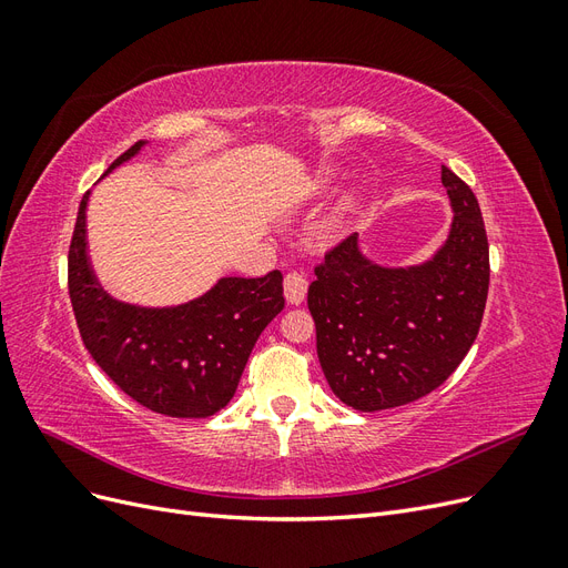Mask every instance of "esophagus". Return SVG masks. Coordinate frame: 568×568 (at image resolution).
Returning a JSON list of instances; mask_svg holds the SVG:
<instances>
[{"mask_svg":"<svg viewBox=\"0 0 568 568\" xmlns=\"http://www.w3.org/2000/svg\"><path fill=\"white\" fill-rule=\"evenodd\" d=\"M307 294V280L301 272H288L284 277V296L291 305H301Z\"/></svg>","mask_w":568,"mask_h":568,"instance_id":"obj_1","label":"esophagus"}]
</instances>
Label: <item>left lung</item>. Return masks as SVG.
Wrapping results in <instances>:
<instances>
[{
    "label": "left lung",
    "mask_w": 568,
    "mask_h": 568,
    "mask_svg": "<svg viewBox=\"0 0 568 568\" xmlns=\"http://www.w3.org/2000/svg\"><path fill=\"white\" fill-rule=\"evenodd\" d=\"M453 227L415 267H382L351 234L324 253L307 307L317 357L336 398L359 412L407 405L459 367L484 320L490 257L484 217L467 182L440 168Z\"/></svg>",
    "instance_id": "1"
}]
</instances>
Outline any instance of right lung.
Returning a JSON list of instances; mask_svg holds the SVG:
<instances>
[{
    "label": "right lung",
    "instance_id": "1",
    "mask_svg": "<svg viewBox=\"0 0 568 568\" xmlns=\"http://www.w3.org/2000/svg\"><path fill=\"white\" fill-rule=\"evenodd\" d=\"M132 144L104 175L130 161ZM90 192L82 196L68 248V294L84 348L109 379L151 412L203 419L225 407L265 326L282 313V272L222 277L209 294L178 307H136L111 298L88 261Z\"/></svg>",
    "mask_w": 568,
    "mask_h": 568
}]
</instances>
